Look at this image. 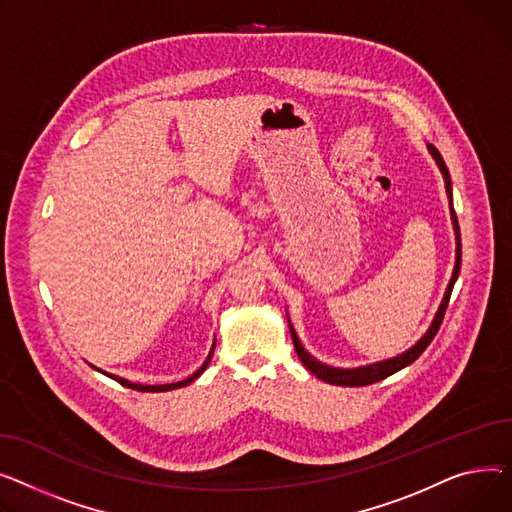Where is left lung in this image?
Wrapping results in <instances>:
<instances>
[{"mask_svg":"<svg viewBox=\"0 0 512 512\" xmlns=\"http://www.w3.org/2000/svg\"><path fill=\"white\" fill-rule=\"evenodd\" d=\"M432 159L436 161L442 177H444V186H446V196H448V204H450V221H453V229H455V242H457V254H455V268H453V277H450L448 281V287L444 291V297L442 302L438 306V312L430 324V328L426 330V335L419 339L413 347H409L407 351H403L401 355L397 357H390V359H382V362H376V364H368V366H359V368H333V366H326L322 362H318V359L314 355H310L302 341H299L297 333L293 324L289 322V330H291V339H293V347L297 351V357L302 359V364L314 374L318 376L320 380L328 382V384H337V386H366V384H374L378 380H384L386 376L395 374L403 368H407L409 364H413L415 359L422 355L426 351V347L432 343V339L436 337L438 328L442 324V318H444V312H446V306H448V299H450V293H453V287L457 283V277L461 273V229H459V221H457V215H455V208H453V184H450V173L442 161V155L438 153V148L434 144H426ZM289 320V318H287Z\"/></svg>","mask_w":512,"mask_h":512,"instance_id":"obj_1","label":"left lung"}]
</instances>
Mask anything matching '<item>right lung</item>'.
Listing matches in <instances>:
<instances>
[{
    "mask_svg": "<svg viewBox=\"0 0 512 512\" xmlns=\"http://www.w3.org/2000/svg\"><path fill=\"white\" fill-rule=\"evenodd\" d=\"M213 351H215V341H213V347H210V351H208V357L204 359V364L192 374V376H188L186 380H179V382H171V384H138V382H130V380H126V378H122V376H115V374H109V372H103V370H99L97 366H93L95 370H99L101 374H105V376H109V378H113V380H117L119 384H124V386H128V388H134V390H142V393H165V390H173V388H182V386H188L190 382H194L206 368H208V364H210V357H213Z\"/></svg>",
    "mask_w": 512,
    "mask_h": 512,
    "instance_id": "right-lung-1",
    "label": "right lung"
}]
</instances>
